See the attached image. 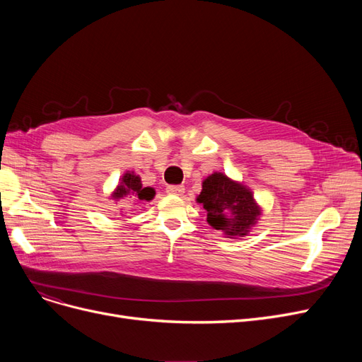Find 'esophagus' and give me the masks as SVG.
Here are the masks:
<instances>
[{
  "label": "esophagus",
  "instance_id": "34e87169",
  "mask_svg": "<svg viewBox=\"0 0 362 362\" xmlns=\"http://www.w3.org/2000/svg\"><path fill=\"white\" fill-rule=\"evenodd\" d=\"M167 194H171V195H182L185 192V186L183 185H168L165 187Z\"/></svg>",
  "mask_w": 362,
  "mask_h": 362
}]
</instances>
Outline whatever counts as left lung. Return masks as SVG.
I'll use <instances>...</instances> for the list:
<instances>
[{
    "label": "left lung",
    "mask_w": 362,
    "mask_h": 362,
    "mask_svg": "<svg viewBox=\"0 0 362 362\" xmlns=\"http://www.w3.org/2000/svg\"><path fill=\"white\" fill-rule=\"evenodd\" d=\"M197 201L206 210V221L229 238L245 236L261 213L250 189L221 173L202 182V192Z\"/></svg>",
    "instance_id": "obj_1"
}]
</instances>
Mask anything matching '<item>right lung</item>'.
I'll list each match as a JSON object with an SVG mask.
<instances>
[{"mask_svg": "<svg viewBox=\"0 0 362 362\" xmlns=\"http://www.w3.org/2000/svg\"><path fill=\"white\" fill-rule=\"evenodd\" d=\"M156 191L152 187H144L141 183V177L126 173L122 177V183L117 186L116 192L112 194L114 199H122V198H132L136 201H151L154 198Z\"/></svg>", "mask_w": 362, "mask_h": 362, "instance_id": "1", "label": "right lung"}]
</instances>
